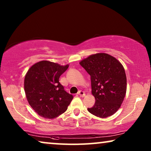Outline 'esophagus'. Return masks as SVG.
I'll list each match as a JSON object with an SVG mask.
<instances>
[{"label": "esophagus", "instance_id": "obj_1", "mask_svg": "<svg viewBox=\"0 0 151 151\" xmlns=\"http://www.w3.org/2000/svg\"><path fill=\"white\" fill-rule=\"evenodd\" d=\"M78 94L79 95L80 97H84V96H85V93H84V92L83 91H79L78 93Z\"/></svg>", "mask_w": 151, "mask_h": 151}]
</instances>
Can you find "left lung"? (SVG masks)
<instances>
[{
  "label": "left lung",
  "instance_id": "obj_1",
  "mask_svg": "<svg viewBox=\"0 0 151 151\" xmlns=\"http://www.w3.org/2000/svg\"><path fill=\"white\" fill-rule=\"evenodd\" d=\"M91 76L95 104L88 112L97 117H107L120 107L127 91V76L122 64L107 53L91 55L80 63Z\"/></svg>",
  "mask_w": 151,
  "mask_h": 151
}]
</instances>
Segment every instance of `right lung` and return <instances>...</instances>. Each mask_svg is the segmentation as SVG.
Segmentation results:
<instances>
[{
	"label": "right lung",
	"mask_w": 151,
	"mask_h": 151,
	"mask_svg": "<svg viewBox=\"0 0 151 151\" xmlns=\"http://www.w3.org/2000/svg\"><path fill=\"white\" fill-rule=\"evenodd\" d=\"M69 65L47 60L31 67L24 78V91L29 104L41 117L53 119L65 113L73 96L59 82Z\"/></svg>",
	"instance_id": "obj_1"
}]
</instances>
